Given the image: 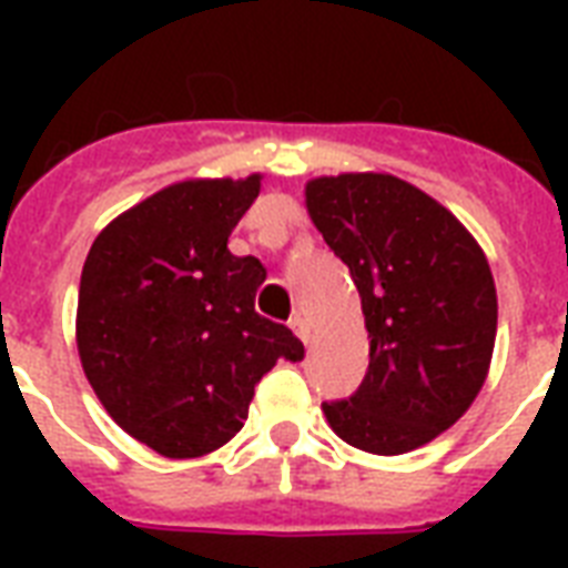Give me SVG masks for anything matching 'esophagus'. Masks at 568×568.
Wrapping results in <instances>:
<instances>
[{
    "label": "esophagus",
    "mask_w": 568,
    "mask_h": 568,
    "mask_svg": "<svg viewBox=\"0 0 568 568\" xmlns=\"http://www.w3.org/2000/svg\"><path fill=\"white\" fill-rule=\"evenodd\" d=\"M292 329L297 333V338H301L303 345H310V324H306V318H303V315H294Z\"/></svg>",
    "instance_id": "1"
}]
</instances>
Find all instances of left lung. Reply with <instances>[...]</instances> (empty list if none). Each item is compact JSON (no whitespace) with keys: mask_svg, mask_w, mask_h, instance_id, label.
I'll use <instances>...</instances> for the list:
<instances>
[{"mask_svg":"<svg viewBox=\"0 0 568 568\" xmlns=\"http://www.w3.org/2000/svg\"><path fill=\"white\" fill-rule=\"evenodd\" d=\"M306 212L354 276L372 356L356 395L324 404L329 427L379 457L422 448L466 415L489 374L498 297L486 253L392 173L310 180Z\"/></svg>","mask_w":568,"mask_h":568,"instance_id":"left-lung-1","label":"left lung"}]
</instances>
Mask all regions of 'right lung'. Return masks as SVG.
Returning <instances> with one entry per match:
<instances>
[{"mask_svg":"<svg viewBox=\"0 0 568 568\" xmlns=\"http://www.w3.org/2000/svg\"><path fill=\"white\" fill-rule=\"evenodd\" d=\"M258 189L262 173L173 182L118 214L84 258V377L105 413L162 457L226 445L276 359H303L301 338L256 312L262 262L226 247Z\"/></svg>","mask_w":568,"mask_h":568,"instance_id":"right-lung-1","label":"right lung"}]
</instances>
